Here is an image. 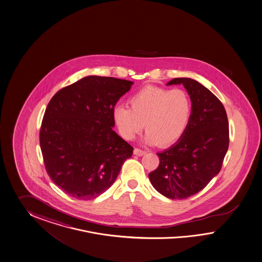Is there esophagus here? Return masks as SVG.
<instances>
[{"mask_svg": "<svg viewBox=\"0 0 262 262\" xmlns=\"http://www.w3.org/2000/svg\"><path fill=\"white\" fill-rule=\"evenodd\" d=\"M134 154H135V156H138V157H142V156H144V155L146 154V151H143V150H140V149H137V148H135V150H134Z\"/></svg>", "mask_w": 262, "mask_h": 262, "instance_id": "1", "label": "esophagus"}]
</instances>
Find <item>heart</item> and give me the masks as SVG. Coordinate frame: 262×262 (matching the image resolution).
Here are the masks:
<instances>
[{
    "label": "heart",
    "mask_w": 262,
    "mask_h": 262,
    "mask_svg": "<svg viewBox=\"0 0 262 262\" xmlns=\"http://www.w3.org/2000/svg\"><path fill=\"white\" fill-rule=\"evenodd\" d=\"M130 108L119 105L113 120L120 135L133 140L144 127V142L169 146L183 136L188 126L192 105L189 96L182 89L148 85L128 99Z\"/></svg>",
    "instance_id": "b5f03b06"
}]
</instances>
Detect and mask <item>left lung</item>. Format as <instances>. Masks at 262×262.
Segmentation results:
<instances>
[{
  "label": "left lung",
  "mask_w": 262,
  "mask_h": 262,
  "mask_svg": "<svg viewBox=\"0 0 262 262\" xmlns=\"http://www.w3.org/2000/svg\"><path fill=\"white\" fill-rule=\"evenodd\" d=\"M190 97L191 117L183 136L158 152L159 165L149 174L155 189L166 198L183 200L204 189L221 170L229 149V122L223 103L195 79L176 78Z\"/></svg>",
  "instance_id": "left-lung-1"
}]
</instances>
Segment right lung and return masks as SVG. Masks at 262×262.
I'll list each match as a JSON object with an SVG mask.
<instances>
[{"instance_id": "add662e5", "label": "right lung", "mask_w": 262, "mask_h": 262, "mask_svg": "<svg viewBox=\"0 0 262 262\" xmlns=\"http://www.w3.org/2000/svg\"><path fill=\"white\" fill-rule=\"evenodd\" d=\"M133 81L88 76L60 89L48 104L40 148L52 181L73 198L107 190L134 148L117 135L113 111Z\"/></svg>"}]
</instances>
